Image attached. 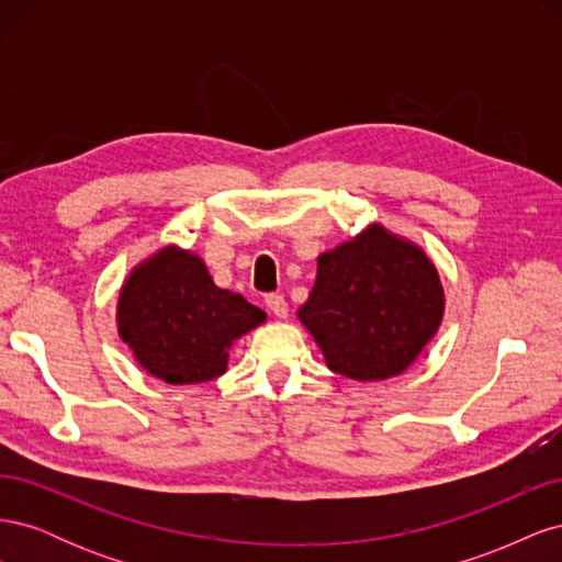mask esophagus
<instances>
[{
  "label": "esophagus",
  "instance_id": "obj_1",
  "mask_svg": "<svg viewBox=\"0 0 562 562\" xmlns=\"http://www.w3.org/2000/svg\"><path fill=\"white\" fill-rule=\"evenodd\" d=\"M265 304H267V310H269L271 314H274V316H279V318H285V316H288V302H285L283 295L271 293V295L265 297Z\"/></svg>",
  "mask_w": 562,
  "mask_h": 562
}]
</instances>
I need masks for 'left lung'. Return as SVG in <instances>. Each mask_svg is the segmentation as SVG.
<instances>
[{"instance_id": "8db88e82", "label": "left lung", "mask_w": 562, "mask_h": 562, "mask_svg": "<svg viewBox=\"0 0 562 562\" xmlns=\"http://www.w3.org/2000/svg\"><path fill=\"white\" fill-rule=\"evenodd\" d=\"M443 285L431 260L384 227L323 252L297 316L339 375L372 382L411 366L443 318Z\"/></svg>"}]
</instances>
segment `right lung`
Returning <instances> with one entry per match:
<instances>
[{"instance_id": "1", "label": "right lung", "mask_w": 562, "mask_h": 562, "mask_svg": "<svg viewBox=\"0 0 562 562\" xmlns=\"http://www.w3.org/2000/svg\"><path fill=\"white\" fill-rule=\"evenodd\" d=\"M262 321V310L217 288L201 258L173 246L131 271L116 307L135 361L166 384L220 378L234 339Z\"/></svg>"}]
</instances>
